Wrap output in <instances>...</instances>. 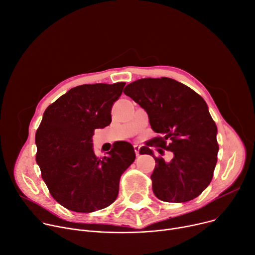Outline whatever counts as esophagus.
Masks as SVG:
<instances>
[{
    "instance_id": "obj_1",
    "label": "esophagus",
    "mask_w": 255,
    "mask_h": 255,
    "mask_svg": "<svg viewBox=\"0 0 255 255\" xmlns=\"http://www.w3.org/2000/svg\"><path fill=\"white\" fill-rule=\"evenodd\" d=\"M134 150H135V154L136 156H139V149H140V145L139 144H134Z\"/></svg>"
}]
</instances>
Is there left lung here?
<instances>
[{
	"instance_id": "obj_1",
	"label": "left lung",
	"mask_w": 255,
	"mask_h": 255,
	"mask_svg": "<svg viewBox=\"0 0 255 255\" xmlns=\"http://www.w3.org/2000/svg\"><path fill=\"white\" fill-rule=\"evenodd\" d=\"M124 93L145 110L151 129L161 134L139 150L157 163L150 175L156 197L173 203L197 198L212 180L218 152L217 127L205 100L166 77L139 79L127 85ZM148 146L159 147L160 153L172 151L174 159L155 157Z\"/></svg>"
}]
</instances>
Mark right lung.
Segmentation results:
<instances>
[{
	"mask_svg": "<svg viewBox=\"0 0 255 255\" xmlns=\"http://www.w3.org/2000/svg\"><path fill=\"white\" fill-rule=\"evenodd\" d=\"M85 84L51 104L36 132V161L47 188L60 205L93 212L117 199L121 175L134 162L131 143L118 142L98 159L92 148L94 130L112 122L111 111L125 86Z\"/></svg>",
	"mask_w": 255,
	"mask_h": 255,
	"instance_id": "1",
	"label": "right lung"
}]
</instances>
